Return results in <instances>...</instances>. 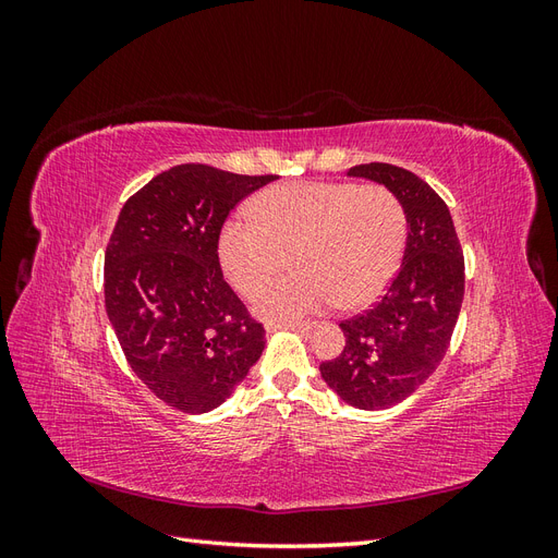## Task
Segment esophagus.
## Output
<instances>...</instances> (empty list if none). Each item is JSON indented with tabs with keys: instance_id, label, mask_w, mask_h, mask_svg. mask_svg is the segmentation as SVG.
I'll return each mask as SVG.
<instances>
[{
	"instance_id": "34e87169",
	"label": "esophagus",
	"mask_w": 558,
	"mask_h": 558,
	"mask_svg": "<svg viewBox=\"0 0 558 558\" xmlns=\"http://www.w3.org/2000/svg\"><path fill=\"white\" fill-rule=\"evenodd\" d=\"M314 328V324H305V320H302V324H269L267 326V330L269 332H275V330H295V332H310Z\"/></svg>"
}]
</instances>
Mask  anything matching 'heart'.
I'll use <instances>...</instances> for the list:
<instances>
[{
    "label": "heart",
    "instance_id": "1",
    "mask_svg": "<svg viewBox=\"0 0 558 558\" xmlns=\"http://www.w3.org/2000/svg\"><path fill=\"white\" fill-rule=\"evenodd\" d=\"M251 214L226 218L216 253L232 289L253 295L293 251L295 277L269 283L253 302L275 324L335 302L342 310L369 305L396 277L408 240L400 199L377 183H283L253 199Z\"/></svg>",
    "mask_w": 558,
    "mask_h": 558
}]
</instances>
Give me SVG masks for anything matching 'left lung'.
I'll return each mask as SVG.
<instances>
[{
	"instance_id": "left-lung-1",
	"label": "left lung",
	"mask_w": 558,
	"mask_h": 558,
	"mask_svg": "<svg viewBox=\"0 0 558 558\" xmlns=\"http://www.w3.org/2000/svg\"><path fill=\"white\" fill-rule=\"evenodd\" d=\"M391 191L408 218L402 263L377 305L340 328L344 351L320 363V377L351 408L388 410L410 398L445 359L461 314L465 265L445 199L396 165L347 172Z\"/></svg>"
}]
</instances>
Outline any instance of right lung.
Returning a JSON list of instances; mask_svg holds the SVG:
<instances>
[{"instance_id": "right-lung-1", "label": "right lung", "mask_w": 558, "mask_h": 558, "mask_svg": "<svg viewBox=\"0 0 558 558\" xmlns=\"http://www.w3.org/2000/svg\"><path fill=\"white\" fill-rule=\"evenodd\" d=\"M279 177L177 165L118 214L105 253V305L130 367L185 414L223 404L265 349V328L226 283L216 240L246 195Z\"/></svg>"}]
</instances>
